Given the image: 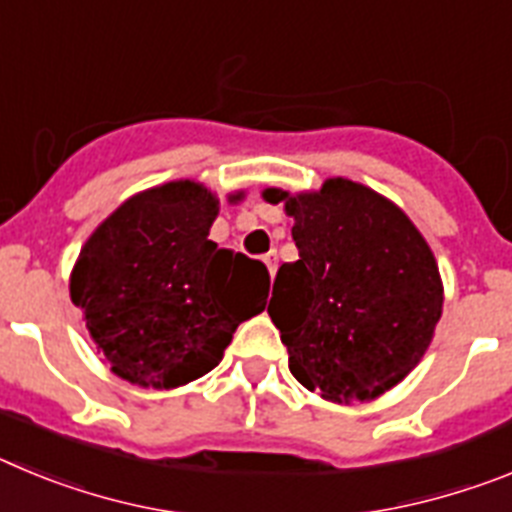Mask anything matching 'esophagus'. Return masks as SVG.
I'll list each match as a JSON object with an SVG mask.
<instances>
[{"label": "esophagus", "mask_w": 512, "mask_h": 512, "mask_svg": "<svg viewBox=\"0 0 512 512\" xmlns=\"http://www.w3.org/2000/svg\"><path fill=\"white\" fill-rule=\"evenodd\" d=\"M264 264H266V269H269V277H274V274H277V251L266 253Z\"/></svg>", "instance_id": "obj_1"}]
</instances>
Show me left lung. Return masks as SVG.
<instances>
[{"instance_id":"left-lung-1","label":"left lung","mask_w":512,"mask_h":512,"mask_svg":"<svg viewBox=\"0 0 512 512\" xmlns=\"http://www.w3.org/2000/svg\"><path fill=\"white\" fill-rule=\"evenodd\" d=\"M261 197L295 217L300 259L279 266L269 300L289 372L328 402L377 400L420 364L441 320L431 246L395 202L343 176Z\"/></svg>"}]
</instances>
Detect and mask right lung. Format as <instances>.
Segmentation results:
<instances>
[{"label": "right lung", "instance_id": "right-lung-1", "mask_svg": "<svg viewBox=\"0 0 512 512\" xmlns=\"http://www.w3.org/2000/svg\"><path fill=\"white\" fill-rule=\"evenodd\" d=\"M217 212L212 189L176 179L128 197L81 246L71 302L115 377L153 390L205 377L266 307V266L210 241Z\"/></svg>", "mask_w": 512, "mask_h": 512}]
</instances>
